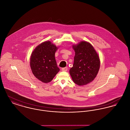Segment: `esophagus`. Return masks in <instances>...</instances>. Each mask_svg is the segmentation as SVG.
<instances>
[{
  "instance_id": "esophagus-1",
  "label": "esophagus",
  "mask_w": 130,
  "mask_h": 130,
  "mask_svg": "<svg viewBox=\"0 0 130 130\" xmlns=\"http://www.w3.org/2000/svg\"><path fill=\"white\" fill-rule=\"evenodd\" d=\"M67 70H68V68H67V67L63 68H62V69H61V70H62V71H67Z\"/></svg>"
}]
</instances>
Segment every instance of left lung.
<instances>
[{"label":"left lung","mask_w":130,"mask_h":130,"mask_svg":"<svg viewBox=\"0 0 130 130\" xmlns=\"http://www.w3.org/2000/svg\"><path fill=\"white\" fill-rule=\"evenodd\" d=\"M72 47L75 56L70 74L75 84L85 85L93 81L99 73L100 65L99 56L92 44L87 41H82Z\"/></svg>","instance_id":"8db88e82"}]
</instances>
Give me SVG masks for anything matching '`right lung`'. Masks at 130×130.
Listing matches in <instances>:
<instances>
[{
	"instance_id": "add662e5",
	"label": "right lung",
	"mask_w": 130,
	"mask_h": 130,
	"mask_svg": "<svg viewBox=\"0 0 130 130\" xmlns=\"http://www.w3.org/2000/svg\"><path fill=\"white\" fill-rule=\"evenodd\" d=\"M56 47L50 41H46L34 50L30 57V67L35 76L43 83H49L59 71L55 58Z\"/></svg>"
}]
</instances>
